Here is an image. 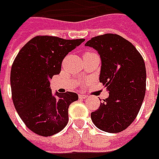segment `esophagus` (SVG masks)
I'll return each instance as SVG.
<instances>
[{
    "mask_svg": "<svg viewBox=\"0 0 159 159\" xmlns=\"http://www.w3.org/2000/svg\"><path fill=\"white\" fill-rule=\"evenodd\" d=\"M79 97H80V99H86V98H88L87 95H83V94H80V95H79Z\"/></svg>",
    "mask_w": 159,
    "mask_h": 159,
    "instance_id": "34e87169",
    "label": "esophagus"
}]
</instances>
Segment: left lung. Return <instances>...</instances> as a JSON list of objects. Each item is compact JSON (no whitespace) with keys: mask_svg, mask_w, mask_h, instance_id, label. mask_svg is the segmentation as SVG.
<instances>
[{"mask_svg":"<svg viewBox=\"0 0 159 159\" xmlns=\"http://www.w3.org/2000/svg\"><path fill=\"white\" fill-rule=\"evenodd\" d=\"M85 45L100 55L99 80L109 92V97L91 113V119L102 131H123L135 119L143 102L146 91L143 58L130 41L118 34L95 36Z\"/></svg>","mask_w":159,"mask_h":159,"instance_id":"obj_1","label":"left lung"}]
</instances>
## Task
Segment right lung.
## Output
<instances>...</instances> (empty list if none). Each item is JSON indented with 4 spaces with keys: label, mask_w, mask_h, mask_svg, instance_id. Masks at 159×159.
Here are the masks:
<instances>
[{
    "label": "right lung",
    "mask_w": 159,
    "mask_h": 159,
    "mask_svg": "<svg viewBox=\"0 0 159 159\" xmlns=\"http://www.w3.org/2000/svg\"><path fill=\"white\" fill-rule=\"evenodd\" d=\"M84 40L36 36L16 57L10 71L13 103L23 122L39 135L51 136L68 123L69 106L79 96L73 92L53 94L49 80L60 73L66 55Z\"/></svg>",
    "instance_id": "1"
}]
</instances>
